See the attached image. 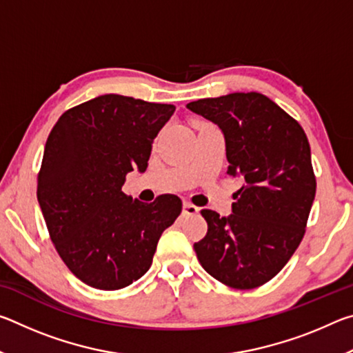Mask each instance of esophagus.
Returning a JSON list of instances; mask_svg holds the SVG:
<instances>
[{
	"label": "esophagus",
	"instance_id": "34e87169",
	"mask_svg": "<svg viewBox=\"0 0 353 353\" xmlns=\"http://www.w3.org/2000/svg\"><path fill=\"white\" fill-rule=\"evenodd\" d=\"M199 212V208L191 204V202H183V214H188V216H191V214H196Z\"/></svg>",
	"mask_w": 353,
	"mask_h": 353
}]
</instances>
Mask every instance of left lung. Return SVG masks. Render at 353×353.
I'll return each instance as SVG.
<instances>
[{
  "label": "left lung",
  "mask_w": 353,
  "mask_h": 353,
  "mask_svg": "<svg viewBox=\"0 0 353 353\" xmlns=\"http://www.w3.org/2000/svg\"><path fill=\"white\" fill-rule=\"evenodd\" d=\"M223 130L230 176L244 185L229 218L202 210L207 235L194 243L202 268L235 290L270 282L301 244L316 194L310 143L301 124L268 97L230 93L187 104Z\"/></svg>",
  "instance_id": "8db88e82"
}]
</instances>
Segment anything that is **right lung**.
<instances>
[{"mask_svg": "<svg viewBox=\"0 0 353 353\" xmlns=\"http://www.w3.org/2000/svg\"><path fill=\"white\" fill-rule=\"evenodd\" d=\"M174 110L103 94L63 112L48 135L39 204L57 254L92 288L115 291L139 280L182 212L174 194L145 204L121 191L128 172L148 168L152 140Z\"/></svg>", "mask_w": 353, "mask_h": 353, "instance_id": "right-lung-1", "label": "right lung"}]
</instances>
